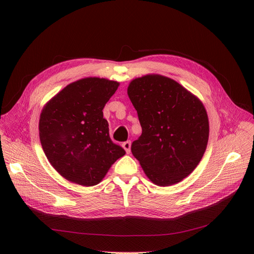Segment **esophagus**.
<instances>
[{"label": "esophagus", "instance_id": "obj_1", "mask_svg": "<svg viewBox=\"0 0 254 254\" xmlns=\"http://www.w3.org/2000/svg\"><path fill=\"white\" fill-rule=\"evenodd\" d=\"M122 146H123V148L126 150L127 153H130V147H131V142L126 141V142H124V143L122 144Z\"/></svg>", "mask_w": 254, "mask_h": 254}]
</instances>
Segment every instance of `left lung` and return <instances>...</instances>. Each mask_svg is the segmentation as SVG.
<instances>
[{
  "label": "left lung",
  "mask_w": 254,
  "mask_h": 254,
  "mask_svg": "<svg viewBox=\"0 0 254 254\" xmlns=\"http://www.w3.org/2000/svg\"><path fill=\"white\" fill-rule=\"evenodd\" d=\"M142 134L131 152L157 186L180 182L200 162L209 140L204 106L180 83L162 75H145L129 83Z\"/></svg>",
  "instance_id": "obj_1"
}]
</instances>
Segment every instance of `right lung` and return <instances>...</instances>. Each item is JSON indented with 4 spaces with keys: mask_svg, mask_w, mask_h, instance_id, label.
I'll return each mask as SVG.
<instances>
[{
    "mask_svg": "<svg viewBox=\"0 0 254 254\" xmlns=\"http://www.w3.org/2000/svg\"><path fill=\"white\" fill-rule=\"evenodd\" d=\"M119 84L98 77L79 79L44 106L39 120L40 142L52 166L66 180L95 186L126 153L110 139L103 114Z\"/></svg>",
    "mask_w": 254,
    "mask_h": 254,
    "instance_id": "obj_1",
    "label": "right lung"
}]
</instances>
